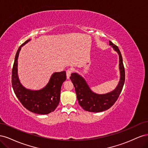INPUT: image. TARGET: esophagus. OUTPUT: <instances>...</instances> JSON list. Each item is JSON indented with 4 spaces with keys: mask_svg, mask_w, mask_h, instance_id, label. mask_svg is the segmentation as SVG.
I'll use <instances>...</instances> for the list:
<instances>
[{
    "mask_svg": "<svg viewBox=\"0 0 148 148\" xmlns=\"http://www.w3.org/2000/svg\"><path fill=\"white\" fill-rule=\"evenodd\" d=\"M73 72V69H68L66 70V78L67 79H69L70 78V77L71 76V73Z\"/></svg>",
    "mask_w": 148,
    "mask_h": 148,
    "instance_id": "obj_1",
    "label": "esophagus"
}]
</instances>
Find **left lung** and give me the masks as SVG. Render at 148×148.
Listing matches in <instances>:
<instances>
[{"mask_svg":"<svg viewBox=\"0 0 148 148\" xmlns=\"http://www.w3.org/2000/svg\"><path fill=\"white\" fill-rule=\"evenodd\" d=\"M109 44L118 53L119 56L120 78L117 86L114 90L104 95H98L91 90L84 79L78 73H71L70 77L75 87L79 106L84 110L88 112H100L109 109L117 100L123 89L125 73L122 54L117 46L111 41H109Z\"/></svg>","mask_w":148,"mask_h":148,"instance_id":"left-lung-1","label":"left lung"}]
</instances>
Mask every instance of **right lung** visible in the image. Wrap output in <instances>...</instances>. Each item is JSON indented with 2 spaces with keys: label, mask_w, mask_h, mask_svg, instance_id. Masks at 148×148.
<instances>
[{
  "label": "right lung",
  "mask_w": 148,
  "mask_h": 148,
  "mask_svg": "<svg viewBox=\"0 0 148 148\" xmlns=\"http://www.w3.org/2000/svg\"><path fill=\"white\" fill-rule=\"evenodd\" d=\"M30 40L22 44L16 52L12 69V88L16 96L26 109L37 114H48L54 111L59 104L62 85L66 79V72L53 73L46 86L39 90H31L23 86L18 77V58L21 47Z\"/></svg>",
  "instance_id": "1"
}]
</instances>
